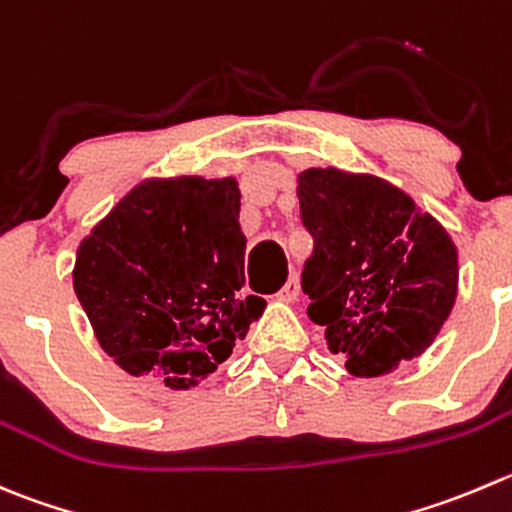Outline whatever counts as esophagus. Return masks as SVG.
I'll list each match as a JSON object with an SVG mask.
<instances>
[{
	"label": "esophagus",
	"mask_w": 512,
	"mask_h": 512,
	"mask_svg": "<svg viewBox=\"0 0 512 512\" xmlns=\"http://www.w3.org/2000/svg\"><path fill=\"white\" fill-rule=\"evenodd\" d=\"M297 295H300V285H297V277L292 275L290 280L285 282V287H282L275 297L282 302H292V300H297Z\"/></svg>",
	"instance_id": "1"
}]
</instances>
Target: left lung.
<instances>
[{
	"mask_svg": "<svg viewBox=\"0 0 512 512\" xmlns=\"http://www.w3.org/2000/svg\"><path fill=\"white\" fill-rule=\"evenodd\" d=\"M300 220L312 235L302 270L307 315L357 377L418 357L458 295V250L438 220L380 177L335 167L297 177Z\"/></svg>",
	"mask_w": 512,
	"mask_h": 512,
	"instance_id": "1",
	"label": "left lung"
}]
</instances>
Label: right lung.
<instances>
[{"instance_id":"right-lung-1","label":"right lung","mask_w":512,"mask_h":512,"mask_svg":"<svg viewBox=\"0 0 512 512\" xmlns=\"http://www.w3.org/2000/svg\"><path fill=\"white\" fill-rule=\"evenodd\" d=\"M245 245L232 177L137 185L77 250L74 292L102 350L175 390L215 372L265 307L242 292Z\"/></svg>"}]
</instances>
